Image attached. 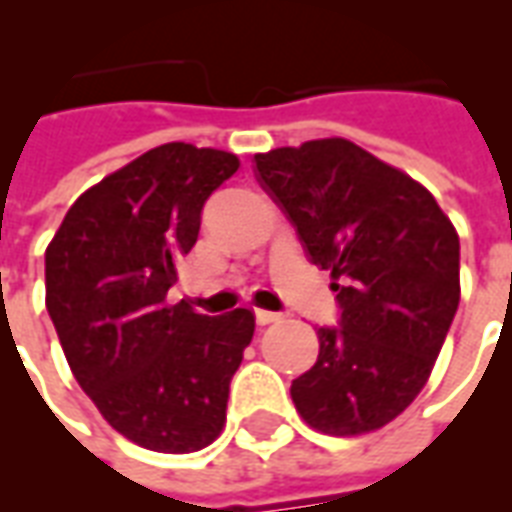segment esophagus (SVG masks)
Returning a JSON list of instances; mask_svg holds the SVG:
<instances>
[{
    "mask_svg": "<svg viewBox=\"0 0 512 512\" xmlns=\"http://www.w3.org/2000/svg\"><path fill=\"white\" fill-rule=\"evenodd\" d=\"M280 321V313H272V310H256V324L259 326H270Z\"/></svg>",
    "mask_w": 512,
    "mask_h": 512,
    "instance_id": "obj_1",
    "label": "esophagus"
}]
</instances>
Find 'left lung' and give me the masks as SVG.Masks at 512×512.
<instances>
[{"mask_svg":"<svg viewBox=\"0 0 512 512\" xmlns=\"http://www.w3.org/2000/svg\"><path fill=\"white\" fill-rule=\"evenodd\" d=\"M315 267L332 272L337 326L291 383L318 432L386 426L429 380L459 307V234L421 183L343 137L253 156Z\"/></svg>","mask_w":512,"mask_h":512,"instance_id":"obj_1","label":"left lung"}]
</instances>
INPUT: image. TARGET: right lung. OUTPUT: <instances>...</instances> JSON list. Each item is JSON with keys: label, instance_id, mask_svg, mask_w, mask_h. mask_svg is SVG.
Instances as JSON below:
<instances>
[{"label": "right lung", "instance_id": "1", "mask_svg": "<svg viewBox=\"0 0 512 512\" xmlns=\"http://www.w3.org/2000/svg\"><path fill=\"white\" fill-rule=\"evenodd\" d=\"M237 169L234 153L159 145L80 194L45 251V305L72 375L148 451H199L224 429L253 313H194L167 291L202 207Z\"/></svg>", "mask_w": 512, "mask_h": 512}]
</instances>
